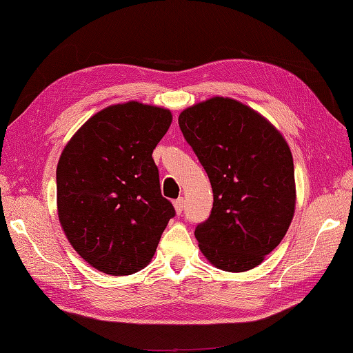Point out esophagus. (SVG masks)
<instances>
[{
    "label": "esophagus",
    "mask_w": 353,
    "mask_h": 353,
    "mask_svg": "<svg viewBox=\"0 0 353 353\" xmlns=\"http://www.w3.org/2000/svg\"><path fill=\"white\" fill-rule=\"evenodd\" d=\"M174 205H175V210H176V214H181L183 210H184V199L183 198H178L174 201Z\"/></svg>",
    "instance_id": "34e87169"
}]
</instances>
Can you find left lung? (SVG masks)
Masks as SVG:
<instances>
[{"mask_svg": "<svg viewBox=\"0 0 353 353\" xmlns=\"http://www.w3.org/2000/svg\"><path fill=\"white\" fill-rule=\"evenodd\" d=\"M178 125L210 179V216L195 228L214 267H257L288 232L296 207L291 150L261 114L233 99L187 108Z\"/></svg>", "mask_w": 353, "mask_h": 353, "instance_id": "1", "label": "left lung"}]
</instances>
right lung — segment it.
Returning a JSON list of instances; mask_svg holds the SVG:
<instances>
[{
    "label": "right lung",
    "mask_w": 353,
    "mask_h": 353,
    "mask_svg": "<svg viewBox=\"0 0 353 353\" xmlns=\"http://www.w3.org/2000/svg\"><path fill=\"white\" fill-rule=\"evenodd\" d=\"M170 121L163 108L110 106L79 129L57 163L61 225L81 257L106 274L145 268L175 216L152 158Z\"/></svg>",
    "instance_id": "obj_1"
}]
</instances>
